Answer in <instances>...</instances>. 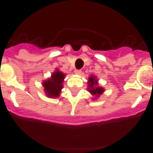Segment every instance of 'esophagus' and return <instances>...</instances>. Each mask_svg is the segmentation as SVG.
<instances>
[{
  "instance_id": "34e87169",
  "label": "esophagus",
  "mask_w": 153,
  "mask_h": 153,
  "mask_svg": "<svg viewBox=\"0 0 153 153\" xmlns=\"http://www.w3.org/2000/svg\"><path fill=\"white\" fill-rule=\"evenodd\" d=\"M74 73H75L76 75H80V74H81V73H82V71H81V70H79V69H76L75 71H74Z\"/></svg>"
}]
</instances>
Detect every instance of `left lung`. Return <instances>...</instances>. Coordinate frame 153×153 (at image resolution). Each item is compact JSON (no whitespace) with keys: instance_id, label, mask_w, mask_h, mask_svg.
<instances>
[{"instance_id":"1","label":"left lung","mask_w":153,"mask_h":153,"mask_svg":"<svg viewBox=\"0 0 153 153\" xmlns=\"http://www.w3.org/2000/svg\"><path fill=\"white\" fill-rule=\"evenodd\" d=\"M88 91H89L93 95L92 100H95L100 97L105 91L104 88L98 84V79H97L96 76L91 75L89 76L88 81Z\"/></svg>"}]
</instances>
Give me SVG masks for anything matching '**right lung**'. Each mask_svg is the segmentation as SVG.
<instances>
[{
    "label": "right lung",
    "mask_w": 153,
    "mask_h": 153,
    "mask_svg": "<svg viewBox=\"0 0 153 153\" xmlns=\"http://www.w3.org/2000/svg\"><path fill=\"white\" fill-rule=\"evenodd\" d=\"M65 77V74L56 68L50 77L43 80L42 86L47 97L49 98H55L60 96Z\"/></svg>",
    "instance_id": "add662e5"
}]
</instances>
